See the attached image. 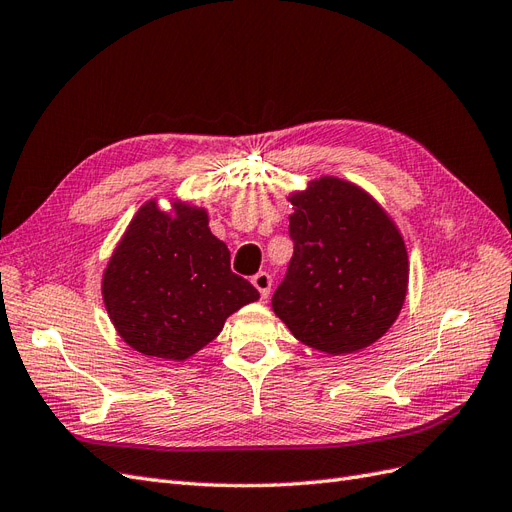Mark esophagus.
Segmentation results:
<instances>
[{
    "mask_svg": "<svg viewBox=\"0 0 512 512\" xmlns=\"http://www.w3.org/2000/svg\"><path fill=\"white\" fill-rule=\"evenodd\" d=\"M251 283H253V287L259 291L261 298L266 300L268 295H270V289H272V276H270L268 272H257V274L251 278Z\"/></svg>",
    "mask_w": 512,
    "mask_h": 512,
    "instance_id": "34e87169",
    "label": "esophagus"
}]
</instances>
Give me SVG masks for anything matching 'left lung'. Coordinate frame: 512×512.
<instances>
[{
	"instance_id": "1",
	"label": "left lung",
	"mask_w": 512,
	"mask_h": 512,
	"mask_svg": "<svg viewBox=\"0 0 512 512\" xmlns=\"http://www.w3.org/2000/svg\"><path fill=\"white\" fill-rule=\"evenodd\" d=\"M293 257L272 295L274 315L302 344L357 353L383 338L408 293V253L374 197L336 176L289 195Z\"/></svg>"
}]
</instances>
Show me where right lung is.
Masks as SVG:
<instances>
[{"mask_svg":"<svg viewBox=\"0 0 512 512\" xmlns=\"http://www.w3.org/2000/svg\"><path fill=\"white\" fill-rule=\"evenodd\" d=\"M108 317L131 349L185 361L219 336L225 319L259 291L229 268V251L208 227L206 208L144 202L102 276Z\"/></svg>","mask_w":512,"mask_h":512,"instance_id":"right-lung-1","label":"right lung"}]
</instances>
